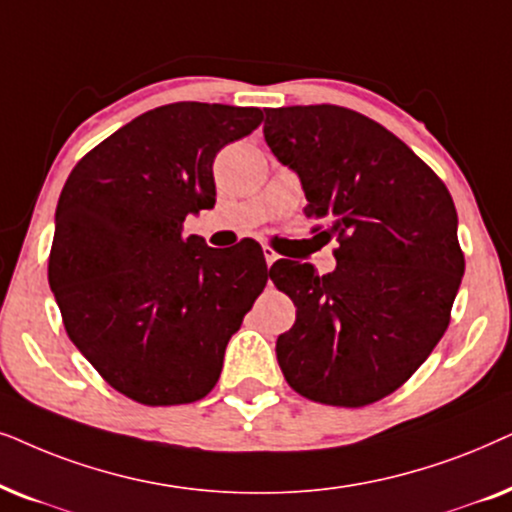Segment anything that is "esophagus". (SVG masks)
I'll return each mask as SVG.
<instances>
[{"label": "esophagus", "instance_id": "obj_1", "mask_svg": "<svg viewBox=\"0 0 512 512\" xmlns=\"http://www.w3.org/2000/svg\"><path fill=\"white\" fill-rule=\"evenodd\" d=\"M264 260H267V267L271 269V264H274L278 260V252L274 248H269V245H264Z\"/></svg>", "mask_w": 512, "mask_h": 512}]
</instances>
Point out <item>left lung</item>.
<instances>
[{
	"label": "left lung",
	"instance_id": "8db88e82",
	"mask_svg": "<svg viewBox=\"0 0 512 512\" xmlns=\"http://www.w3.org/2000/svg\"><path fill=\"white\" fill-rule=\"evenodd\" d=\"M264 140L302 180L304 215L339 241L332 274L292 260L271 267L297 306L276 342L278 365L313 403H377L419 370L449 325L466 267L452 196L403 140L353 109H269Z\"/></svg>",
	"mask_w": 512,
	"mask_h": 512
}]
</instances>
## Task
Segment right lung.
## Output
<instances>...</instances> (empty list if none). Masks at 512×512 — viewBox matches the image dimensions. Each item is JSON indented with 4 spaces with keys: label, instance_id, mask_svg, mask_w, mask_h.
I'll return each instance as SVG.
<instances>
[{
    "label": "right lung",
    "instance_id": "right-lung-1",
    "mask_svg": "<svg viewBox=\"0 0 512 512\" xmlns=\"http://www.w3.org/2000/svg\"><path fill=\"white\" fill-rule=\"evenodd\" d=\"M260 107L173 102L102 140L67 177L49 285L65 330L109 386L142 405L213 391L224 349L267 285L262 248H208L187 215L215 206L213 161Z\"/></svg>",
    "mask_w": 512,
    "mask_h": 512
}]
</instances>
